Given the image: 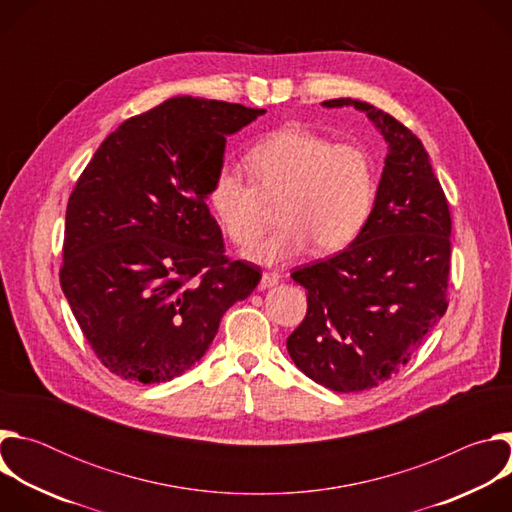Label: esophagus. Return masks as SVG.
Wrapping results in <instances>:
<instances>
[{
	"instance_id": "34e87169",
	"label": "esophagus",
	"mask_w": 512,
	"mask_h": 512,
	"mask_svg": "<svg viewBox=\"0 0 512 512\" xmlns=\"http://www.w3.org/2000/svg\"><path fill=\"white\" fill-rule=\"evenodd\" d=\"M279 283V275L277 273H263L261 275V281H259V287L261 289H267V287H273Z\"/></svg>"
}]
</instances>
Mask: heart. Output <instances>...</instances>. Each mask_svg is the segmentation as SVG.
<instances>
[{"label":"heart","mask_w":512,"mask_h":512,"mask_svg":"<svg viewBox=\"0 0 512 512\" xmlns=\"http://www.w3.org/2000/svg\"><path fill=\"white\" fill-rule=\"evenodd\" d=\"M247 180L237 170H218L208 202L229 239L253 247L277 206L281 225L247 253L251 261L275 265L316 253H336L367 227L377 174L369 152L358 143H334L304 127H283L259 139L245 156Z\"/></svg>","instance_id":"heart-1"}]
</instances>
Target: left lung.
Returning <instances> with one entry per match:
<instances>
[{
  "mask_svg": "<svg viewBox=\"0 0 512 512\" xmlns=\"http://www.w3.org/2000/svg\"><path fill=\"white\" fill-rule=\"evenodd\" d=\"M367 113L389 143L375 206L344 251L291 273L308 314L287 352L312 381L358 393L391 379L448 310L452 218L417 135L356 99L324 101Z\"/></svg>",
  "mask_w": 512,
  "mask_h": 512,
  "instance_id": "left-lung-1",
  "label": "left lung"
}]
</instances>
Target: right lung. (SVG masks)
Here are the masks:
<instances>
[{"label": "right lung", "instance_id": "right-lung-1", "mask_svg": "<svg viewBox=\"0 0 512 512\" xmlns=\"http://www.w3.org/2000/svg\"><path fill=\"white\" fill-rule=\"evenodd\" d=\"M265 109L172 97L123 121L66 206L60 287L117 377L166 383L204 356L261 269L225 255L206 196L227 135Z\"/></svg>", "mask_w": 512, "mask_h": 512}]
</instances>
